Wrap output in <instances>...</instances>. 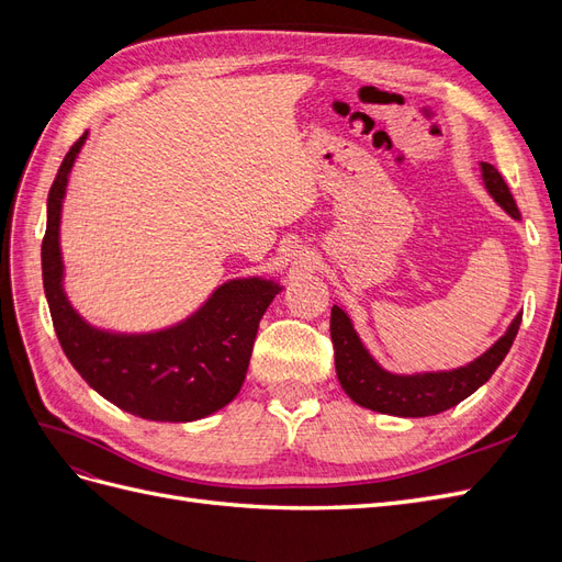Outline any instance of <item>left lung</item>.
Instances as JSON below:
<instances>
[{
  "mask_svg": "<svg viewBox=\"0 0 562 562\" xmlns=\"http://www.w3.org/2000/svg\"><path fill=\"white\" fill-rule=\"evenodd\" d=\"M485 190L499 206L516 220H520L518 206L508 192L499 171L492 164H481ZM522 314H518L508 330L473 363L457 370L443 372H419V375H394L384 370L368 349L361 337L356 335L351 318L333 307L330 312V337L335 347V370L337 380L347 391V396L368 411L396 415V417H429L454 407L459 401L471 396L475 389L483 386L492 372L499 368L504 356L512 349L518 335Z\"/></svg>",
  "mask_w": 562,
  "mask_h": 562,
  "instance_id": "left-lung-1",
  "label": "left lung"
}]
</instances>
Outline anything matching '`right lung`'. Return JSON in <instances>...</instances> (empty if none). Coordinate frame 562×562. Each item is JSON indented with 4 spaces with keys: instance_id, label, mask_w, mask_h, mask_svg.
<instances>
[{
    "instance_id": "add662e5",
    "label": "right lung",
    "mask_w": 562,
    "mask_h": 562,
    "mask_svg": "<svg viewBox=\"0 0 562 562\" xmlns=\"http://www.w3.org/2000/svg\"><path fill=\"white\" fill-rule=\"evenodd\" d=\"M87 135L65 155L46 201L42 277L58 342L89 386L135 417H209L239 394L260 318L281 285L260 277L227 281L190 318L157 333L126 335L89 326L63 291L60 258L63 196Z\"/></svg>"
}]
</instances>
